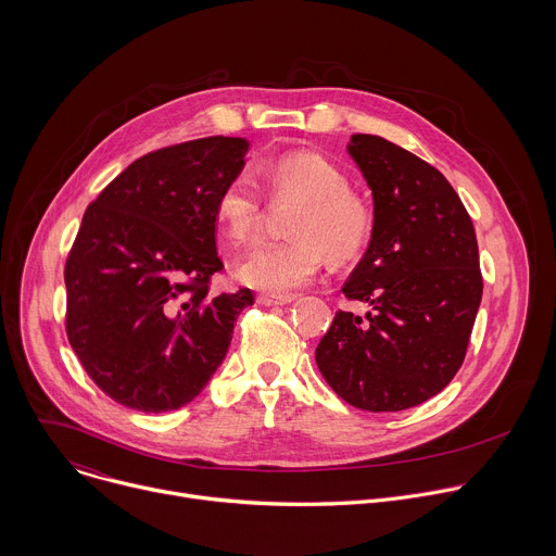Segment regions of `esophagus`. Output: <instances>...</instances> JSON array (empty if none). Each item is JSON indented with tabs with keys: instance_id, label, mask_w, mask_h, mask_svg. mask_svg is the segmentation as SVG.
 Segmentation results:
<instances>
[{
	"instance_id": "obj_1",
	"label": "esophagus",
	"mask_w": 556,
	"mask_h": 556,
	"mask_svg": "<svg viewBox=\"0 0 556 556\" xmlns=\"http://www.w3.org/2000/svg\"><path fill=\"white\" fill-rule=\"evenodd\" d=\"M257 301L262 305H288L290 301H294V294H260Z\"/></svg>"
}]
</instances>
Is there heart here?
Wrapping results in <instances>:
<instances>
[{
    "instance_id": "obj_1",
    "label": "heart",
    "mask_w": 556,
    "mask_h": 556,
    "mask_svg": "<svg viewBox=\"0 0 556 556\" xmlns=\"http://www.w3.org/2000/svg\"><path fill=\"white\" fill-rule=\"evenodd\" d=\"M273 204H296L288 222L292 237L260 242L240 262L237 279L268 294H292L319 275L326 255L350 262L374 230L369 202L350 189L345 174L314 151H290L253 169ZM219 228L232 242H251L266 217V200L249 174H235L215 202Z\"/></svg>"
}]
</instances>
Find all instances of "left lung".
I'll list each match as a JSON object with an SVG mask.
<instances>
[{"mask_svg":"<svg viewBox=\"0 0 556 556\" xmlns=\"http://www.w3.org/2000/svg\"><path fill=\"white\" fill-rule=\"evenodd\" d=\"M350 155L374 195L369 247L341 288L374 309H339L314 358L345 403L403 412L440 393L464 363L482 301L478 237L459 195L422 157L354 134Z\"/></svg>","mask_w":556,"mask_h":556,"instance_id":"obj_1","label":"left lung"}]
</instances>
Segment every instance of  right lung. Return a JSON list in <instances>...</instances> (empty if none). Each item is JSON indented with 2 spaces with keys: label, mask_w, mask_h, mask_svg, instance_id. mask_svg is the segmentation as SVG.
Segmentation results:
<instances>
[{
  "label": "right lung",
  "mask_w": 556,
  "mask_h": 556,
  "mask_svg": "<svg viewBox=\"0 0 556 556\" xmlns=\"http://www.w3.org/2000/svg\"><path fill=\"white\" fill-rule=\"evenodd\" d=\"M244 138L144 153L88 206L67 253L65 332L88 376L123 407L191 403L222 365L249 288L211 292L224 268L215 202L244 167Z\"/></svg>",
  "instance_id": "right-lung-1"
}]
</instances>
